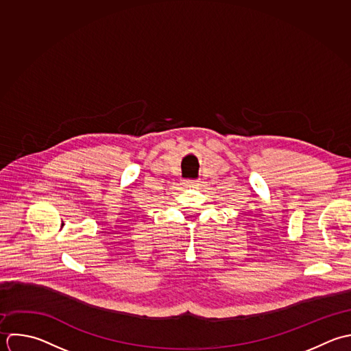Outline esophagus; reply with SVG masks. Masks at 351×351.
I'll return each mask as SVG.
<instances>
[{
  "instance_id": "obj_1",
  "label": "esophagus",
  "mask_w": 351,
  "mask_h": 351,
  "mask_svg": "<svg viewBox=\"0 0 351 351\" xmlns=\"http://www.w3.org/2000/svg\"><path fill=\"white\" fill-rule=\"evenodd\" d=\"M183 184L187 187H197L199 186V180H191V179H186L183 180Z\"/></svg>"
}]
</instances>
